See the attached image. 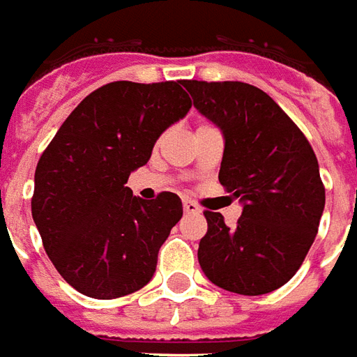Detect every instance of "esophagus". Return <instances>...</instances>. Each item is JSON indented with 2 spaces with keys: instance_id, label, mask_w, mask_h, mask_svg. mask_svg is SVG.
I'll return each mask as SVG.
<instances>
[{
  "instance_id": "34e87169",
  "label": "esophagus",
  "mask_w": 357,
  "mask_h": 357,
  "mask_svg": "<svg viewBox=\"0 0 357 357\" xmlns=\"http://www.w3.org/2000/svg\"><path fill=\"white\" fill-rule=\"evenodd\" d=\"M182 207H184V211H186V213H199V205L196 204V202H192V199H184V202H182Z\"/></svg>"
}]
</instances>
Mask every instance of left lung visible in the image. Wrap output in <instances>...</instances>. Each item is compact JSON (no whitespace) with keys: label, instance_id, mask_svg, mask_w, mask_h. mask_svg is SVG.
<instances>
[{"label":"left lung","instance_id":"1","mask_svg":"<svg viewBox=\"0 0 357 357\" xmlns=\"http://www.w3.org/2000/svg\"><path fill=\"white\" fill-rule=\"evenodd\" d=\"M225 135L218 181L243 204L238 225L205 211L199 266L218 287L264 295L296 274L316 239L325 188L316 153L293 119L255 85L182 82Z\"/></svg>","mask_w":357,"mask_h":357}]
</instances>
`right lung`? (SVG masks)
Listing matches in <instances>:
<instances>
[{
  "label": "right lung",
  "mask_w": 357,
  "mask_h": 357,
  "mask_svg": "<svg viewBox=\"0 0 357 357\" xmlns=\"http://www.w3.org/2000/svg\"><path fill=\"white\" fill-rule=\"evenodd\" d=\"M190 108L181 82L108 83L77 104L41 153L33 222L47 257L82 295L110 301L152 280L182 202L173 192L140 199L125 184Z\"/></svg>",
  "instance_id": "obj_1"
}]
</instances>
